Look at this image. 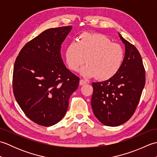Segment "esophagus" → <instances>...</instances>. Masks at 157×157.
<instances>
[{
    "label": "esophagus",
    "instance_id": "obj_1",
    "mask_svg": "<svg viewBox=\"0 0 157 157\" xmlns=\"http://www.w3.org/2000/svg\"><path fill=\"white\" fill-rule=\"evenodd\" d=\"M86 84H87V82H86V81L84 80V79H80V81H79V85L80 86L84 85Z\"/></svg>",
    "mask_w": 157,
    "mask_h": 157
}]
</instances>
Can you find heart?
I'll return each instance as SVG.
<instances>
[{
    "mask_svg": "<svg viewBox=\"0 0 157 157\" xmlns=\"http://www.w3.org/2000/svg\"><path fill=\"white\" fill-rule=\"evenodd\" d=\"M86 59L88 64L80 71L83 76L108 80L121 69L124 51L121 45L113 43L105 35L84 32L79 36L78 42L73 41L67 46L65 61L70 70L77 71Z\"/></svg>",
    "mask_w": 157,
    "mask_h": 157,
    "instance_id": "heart-1",
    "label": "heart"
}]
</instances>
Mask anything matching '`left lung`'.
Returning <instances> with one entry per match:
<instances>
[{"mask_svg": "<svg viewBox=\"0 0 157 157\" xmlns=\"http://www.w3.org/2000/svg\"><path fill=\"white\" fill-rule=\"evenodd\" d=\"M125 52L121 67L112 78L93 82L91 105L96 117L102 124L118 126L134 115L146 82L141 55L135 46L119 34Z\"/></svg>", "mask_w": 157, "mask_h": 157, "instance_id": "left-lung-1", "label": "left lung"}]
</instances>
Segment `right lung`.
Instances as JSON below:
<instances>
[{
	"mask_svg": "<svg viewBox=\"0 0 157 157\" xmlns=\"http://www.w3.org/2000/svg\"><path fill=\"white\" fill-rule=\"evenodd\" d=\"M71 25L50 28L29 41L17 56L13 74L16 101L28 117L48 127L61 121L79 78L66 67L61 55Z\"/></svg>",
	"mask_w": 157,
	"mask_h": 157,
	"instance_id": "obj_1",
	"label": "right lung"
}]
</instances>
